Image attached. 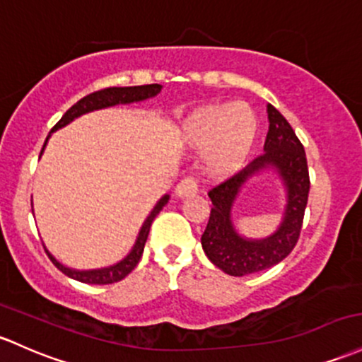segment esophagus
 I'll use <instances>...</instances> for the list:
<instances>
[{
  "mask_svg": "<svg viewBox=\"0 0 362 362\" xmlns=\"http://www.w3.org/2000/svg\"><path fill=\"white\" fill-rule=\"evenodd\" d=\"M199 185H197V180L194 177H185L178 182V185L175 187V194L178 197H190L197 192Z\"/></svg>",
  "mask_w": 362,
  "mask_h": 362,
  "instance_id": "34e87169",
  "label": "esophagus"
}]
</instances>
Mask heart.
Segmentation results:
<instances>
[{
    "instance_id": "1",
    "label": "heart",
    "mask_w": 362,
    "mask_h": 362,
    "mask_svg": "<svg viewBox=\"0 0 362 362\" xmlns=\"http://www.w3.org/2000/svg\"><path fill=\"white\" fill-rule=\"evenodd\" d=\"M257 134L254 111L244 103L206 106L197 110L184 127L189 148L204 151L208 172H235L247 160Z\"/></svg>"
}]
</instances>
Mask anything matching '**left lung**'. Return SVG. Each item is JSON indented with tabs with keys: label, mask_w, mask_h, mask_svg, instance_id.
Here are the masks:
<instances>
[{
	"label": "left lung",
	"mask_w": 362,
	"mask_h": 362,
	"mask_svg": "<svg viewBox=\"0 0 362 362\" xmlns=\"http://www.w3.org/2000/svg\"><path fill=\"white\" fill-rule=\"evenodd\" d=\"M269 129L264 153L242 172L214 185L209 221L201 237L202 249L214 266L226 275L244 276L263 272L284 261L299 240L309 196L308 160L291 123L275 106L268 105ZM275 169L286 189V211L281 226L266 240H247L235 230L231 208L243 184L263 169Z\"/></svg>",
	"instance_id": "left-lung-1"
}]
</instances>
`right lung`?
<instances>
[{
  "label": "right lung",
  "instance_id": "1",
  "mask_svg": "<svg viewBox=\"0 0 362 362\" xmlns=\"http://www.w3.org/2000/svg\"><path fill=\"white\" fill-rule=\"evenodd\" d=\"M161 89H163V86H160V84H149V86H134V87H108V89H101V90H96V93H93V94H87L86 98H82L81 101L75 103V105L71 106V108L66 111L65 115H63L62 120H59L57 125L51 129V132H57V130L62 129V127L69 125L70 122H74L75 118H78L81 115L90 113V111H94V110L110 108V106L130 105V103L144 101V99L156 96ZM47 139H49V136L46 137V142H47ZM46 142H45V146H42L41 154L46 148ZM168 199H170V196L168 194H165V196H163L161 199L156 202V206L153 208V211L149 213V216L146 218V221L142 223L141 230H139L137 240H136V244H134L132 251L127 254L122 261H118L117 264H111V266H108V268H99V269H74V268H69V266L59 263L57 257H54L53 254H51L45 247L47 256H49V259L53 261V264L57 266L59 272L65 273L66 276L74 278V280L82 281V284L108 285V284H115V281H120L137 266L139 259L142 257V252H144V245H146V240H148L151 223H153V220L156 218V214L161 211L163 206L168 202Z\"/></svg>",
  "mask_w": 362,
  "mask_h": 362
}]
</instances>
